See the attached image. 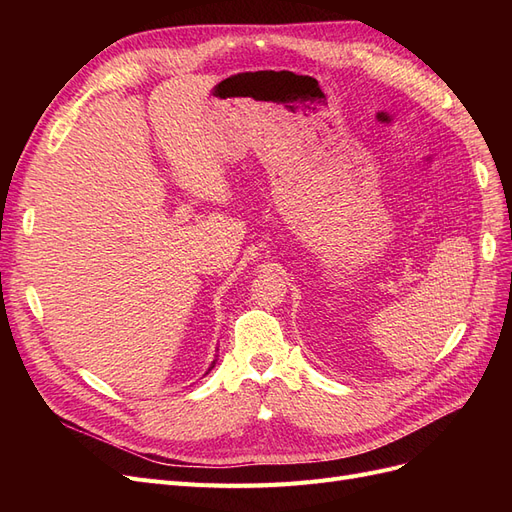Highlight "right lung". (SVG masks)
I'll list each match as a JSON object with an SVG mask.
<instances>
[{"label": "right lung", "mask_w": 512, "mask_h": 512, "mask_svg": "<svg viewBox=\"0 0 512 512\" xmlns=\"http://www.w3.org/2000/svg\"><path fill=\"white\" fill-rule=\"evenodd\" d=\"M213 365H215V361H213ZM213 365H211V367H213ZM211 367H209V369H211Z\"/></svg>", "instance_id": "right-lung-1"}]
</instances>
